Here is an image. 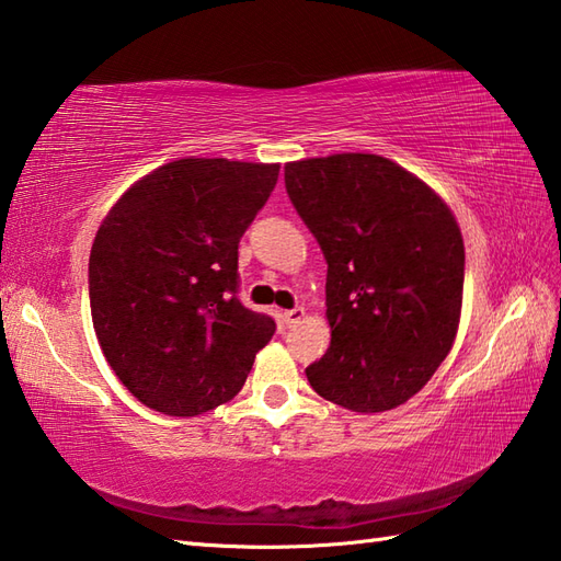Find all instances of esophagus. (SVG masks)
Returning a JSON list of instances; mask_svg holds the SVG:
<instances>
[{"label":"esophagus","mask_w":561,"mask_h":561,"mask_svg":"<svg viewBox=\"0 0 561 561\" xmlns=\"http://www.w3.org/2000/svg\"><path fill=\"white\" fill-rule=\"evenodd\" d=\"M305 309L302 307H295V309H288V312H283V323L288 329H293V327H297V323H300L302 319H305Z\"/></svg>","instance_id":"34e87169"}]
</instances>
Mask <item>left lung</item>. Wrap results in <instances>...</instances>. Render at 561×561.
<instances>
[{"label": "left lung", "mask_w": 561, "mask_h": 561, "mask_svg": "<svg viewBox=\"0 0 561 561\" xmlns=\"http://www.w3.org/2000/svg\"><path fill=\"white\" fill-rule=\"evenodd\" d=\"M285 190L329 264L331 345L309 383L365 415L405 403L458 333L466 249L451 208L375 153L295 160Z\"/></svg>", "instance_id": "left-lung-1"}]
</instances>
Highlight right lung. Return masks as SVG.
<instances>
[{
  "label": "right lung",
  "instance_id": "1",
  "mask_svg": "<svg viewBox=\"0 0 561 561\" xmlns=\"http://www.w3.org/2000/svg\"><path fill=\"white\" fill-rule=\"evenodd\" d=\"M278 163L180 158L107 210L89 261L91 317L107 365L163 415L194 417L244 386L276 321L238 300V244Z\"/></svg>",
  "mask_w": 561,
  "mask_h": 561
}]
</instances>
